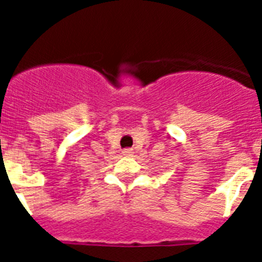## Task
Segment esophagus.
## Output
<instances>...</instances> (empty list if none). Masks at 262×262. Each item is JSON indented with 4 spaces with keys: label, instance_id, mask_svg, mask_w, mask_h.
Segmentation results:
<instances>
[{
    "label": "esophagus",
    "instance_id": "obj_1",
    "mask_svg": "<svg viewBox=\"0 0 262 262\" xmlns=\"http://www.w3.org/2000/svg\"><path fill=\"white\" fill-rule=\"evenodd\" d=\"M123 156H131L133 155V149H129V148H127V149H123Z\"/></svg>",
    "mask_w": 262,
    "mask_h": 262
}]
</instances>
